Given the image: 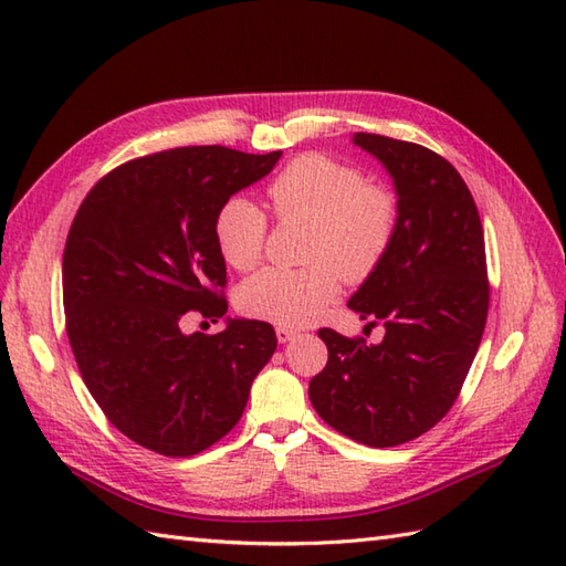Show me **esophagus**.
<instances>
[{"instance_id":"esophagus-1","label":"esophagus","mask_w":566,"mask_h":566,"mask_svg":"<svg viewBox=\"0 0 566 566\" xmlns=\"http://www.w3.org/2000/svg\"><path fill=\"white\" fill-rule=\"evenodd\" d=\"M274 333H276V340H280L282 345L292 343V340L296 338V335H298V333H296L294 328H290V326H276V331H274Z\"/></svg>"}]
</instances>
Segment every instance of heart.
Segmentation results:
<instances>
[{
  "mask_svg": "<svg viewBox=\"0 0 566 566\" xmlns=\"http://www.w3.org/2000/svg\"><path fill=\"white\" fill-rule=\"evenodd\" d=\"M268 197L280 219L311 221L308 268H264L238 290L248 316L304 326L326 308L340 280H365L379 268L399 226V203L389 189L365 182L353 165L311 153L272 177ZM268 219L255 201L235 195L213 216V240L235 270L262 258Z\"/></svg>",
  "mask_w": 566,
  "mask_h": 566,
  "instance_id": "obj_1",
  "label": "heart"
}]
</instances>
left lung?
Masks as SVG:
<instances>
[{"label": "left lung", "mask_w": 566, "mask_h": 566, "mask_svg": "<svg viewBox=\"0 0 566 566\" xmlns=\"http://www.w3.org/2000/svg\"><path fill=\"white\" fill-rule=\"evenodd\" d=\"M394 179L399 226L387 258L350 296L384 338L321 328L328 365L311 379L316 413L369 448L423 436L450 411L482 343L489 314L484 228L454 167L416 143L355 134Z\"/></svg>", "instance_id": "left-lung-1"}]
</instances>
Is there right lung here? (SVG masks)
<instances>
[{"label": "right lung", "mask_w": 566, "mask_h": 566, "mask_svg": "<svg viewBox=\"0 0 566 566\" xmlns=\"http://www.w3.org/2000/svg\"><path fill=\"white\" fill-rule=\"evenodd\" d=\"M280 158L153 153L102 177L77 209L63 255L67 338L94 401L143 448L191 457L219 442L276 350L264 321L226 318L216 335L185 333L182 321L228 311L213 216Z\"/></svg>", "instance_id": "right-lung-1"}]
</instances>
